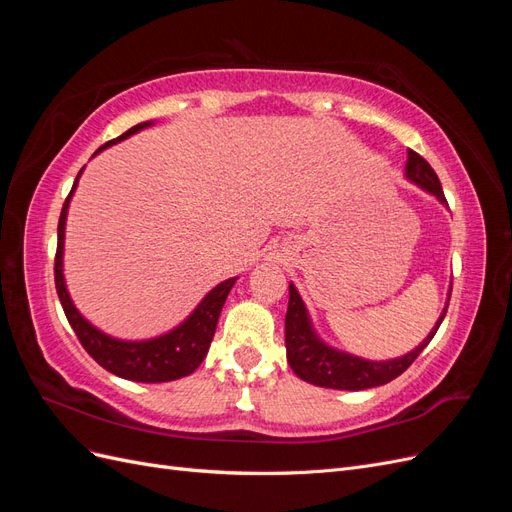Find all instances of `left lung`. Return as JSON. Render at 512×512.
Instances as JSON below:
<instances>
[{"mask_svg": "<svg viewBox=\"0 0 512 512\" xmlns=\"http://www.w3.org/2000/svg\"><path fill=\"white\" fill-rule=\"evenodd\" d=\"M406 177L421 185L423 190L436 196L442 205H446V198L442 192L440 179L436 170L429 166L425 158L418 156L416 151L408 149V162H406ZM451 299V294H448ZM448 307V305H446ZM446 307L442 316L438 318L436 327L423 339L421 346H416L412 352L399 356L391 361H365L359 356H352L348 352L335 350L327 346L316 335L312 322H309L305 303L301 301L297 288L290 284V299H288V312H286V354L288 363L294 374L301 380L324 386V389H339V391H363L382 386L386 382L395 380L397 376L414 363L418 354L425 350V346L436 335L438 327L446 316Z\"/></svg>", "mask_w": 512, "mask_h": 512, "instance_id": "8db88e82", "label": "left lung"}]
</instances>
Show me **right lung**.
I'll list each match as a JSON object with an SVG mask.
<instances>
[{
	"label": "right lung",
	"mask_w": 512,
	"mask_h": 512,
	"mask_svg": "<svg viewBox=\"0 0 512 512\" xmlns=\"http://www.w3.org/2000/svg\"><path fill=\"white\" fill-rule=\"evenodd\" d=\"M149 126H151V121L138 123V126L130 128L128 132H123L121 136L113 138V141L104 143L94 153V156H98L102 149L111 147V145L123 141V138H128ZM81 175H83V168L79 170V175H76V181L66 198V203H64V207H61L59 224H57L55 288H57L59 301H61V307H64L70 327L74 329L76 337H79V342L89 352L91 359L119 378L134 380V382H170V380H177L183 376H190L192 371L200 363H203V359L209 352L215 327H218L220 312L226 303L230 288L237 282V277H230V280L215 286L207 294V297L200 301V305L194 309V312L185 318L177 329L168 331L166 335L143 339V342H126V339H115L111 335L98 331L94 324H89L81 316L79 309L74 307L70 294H68V288H66V282H64L66 218H68L70 198L76 190V183H79Z\"/></svg>",
	"instance_id": "1"
}]
</instances>
